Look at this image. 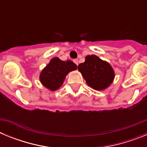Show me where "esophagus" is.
<instances>
[{"instance_id": "obj_1", "label": "esophagus", "mask_w": 147, "mask_h": 147, "mask_svg": "<svg viewBox=\"0 0 147 147\" xmlns=\"http://www.w3.org/2000/svg\"><path fill=\"white\" fill-rule=\"evenodd\" d=\"M74 63L76 65H78V64H79V61H78L77 59H74Z\"/></svg>"}]
</instances>
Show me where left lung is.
<instances>
[{"label":"left lung","mask_w":147,"mask_h":147,"mask_svg":"<svg viewBox=\"0 0 147 147\" xmlns=\"http://www.w3.org/2000/svg\"><path fill=\"white\" fill-rule=\"evenodd\" d=\"M78 70L87 84L96 90L108 88L115 77V73L111 65L96 55L87 56L85 62L78 65Z\"/></svg>","instance_id":"1"}]
</instances>
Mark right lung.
Returning a JSON list of instances; mask_svg holds the SVG:
<instances>
[{
    "instance_id": "right-lung-1",
    "label": "right lung",
    "mask_w": 147,
    "mask_h": 147,
    "mask_svg": "<svg viewBox=\"0 0 147 147\" xmlns=\"http://www.w3.org/2000/svg\"><path fill=\"white\" fill-rule=\"evenodd\" d=\"M76 68L77 66L72 61H62L54 57L40 73V80L42 85L49 90H57L62 85L67 74Z\"/></svg>"
}]
</instances>
